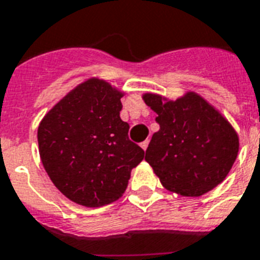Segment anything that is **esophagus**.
<instances>
[{
	"mask_svg": "<svg viewBox=\"0 0 260 260\" xmlns=\"http://www.w3.org/2000/svg\"><path fill=\"white\" fill-rule=\"evenodd\" d=\"M148 143H150V142H148V140H144V142H143V143H140V147H142L143 150L146 151L147 147H148Z\"/></svg>",
	"mask_w": 260,
	"mask_h": 260,
	"instance_id": "34e87169",
	"label": "esophagus"
}]
</instances>
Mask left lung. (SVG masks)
I'll list each match as a JSON object with an SVG mask.
<instances>
[{
    "label": "left lung",
    "mask_w": 260,
    "mask_h": 260,
    "mask_svg": "<svg viewBox=\"0 0 260 260\" xmlns=\"http://www.w3.org/2000/svg\"><path fill=\"white\" fill-rule=\"evenodd\" d=\"M155 113L146 160L169 191L200 197L218 186L238 158L239 135L228 120L196 91L177 100L156 93L142 95Z\"/></svg>",
    "instance_id": "obj_1"
}]
</instances>
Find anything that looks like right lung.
Instances as JSON below:
<instances>
[{
	"mask_svg": "<svg viewBox=\"0 0 260 260\" xmlns=\"http://www.w3.org/2000/svg\"><path fill=\"white\" fill-rule=\"evenodd\" d=\"M124 91L90 77L60 98L38 128L39 154L56 189L70 201L98 208L117 201L144 151L120 118Z\"/></svg>",
	"mask_w": 260,
	"mask_h": 260,
	"instance_id": "add662e5",
	"label": "right lung"
}]
</instances>
